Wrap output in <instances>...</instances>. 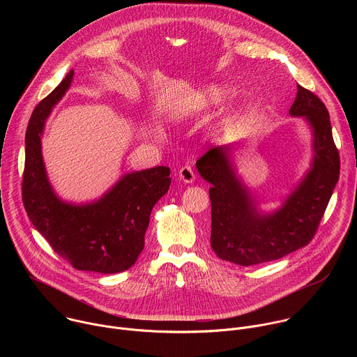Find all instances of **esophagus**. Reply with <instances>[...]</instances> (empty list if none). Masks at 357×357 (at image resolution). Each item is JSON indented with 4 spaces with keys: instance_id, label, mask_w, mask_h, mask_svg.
Returning a JSON list of instances; mask_svg holds the SVG:
<instances>
[{
    "instance_id": "obj_1",
    "label": "esophagus",
    "mask_w": 357,
    "mask_h": 357,
    "mask_svg": "<svg viewBox=\"0 0 357 357\" xmlns=\"http://www.w3.org/2000/svg\"><path fill=\"white\" fill-rule=\"evenodd\" d=\"M179 179L185 183H192L195 181V172L190 165H185L179 169Z\"/></svg>"
}]
</instances>
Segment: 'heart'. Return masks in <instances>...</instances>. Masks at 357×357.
Instances as JSON below:
<instances>
[{
	"mask_svg": "<svg viewBox=\"0 0 357 357\" xmlns=\"http://www.w3.org/2000/svg\"><path fill=\"white\" fill-rule=\"evenodd\" d=\"M223 98V91L220 87H208L205 90H195L185 98H182L179 103H176L174 107L169 109L168 117L171 120L179 121V120H186L197 114L199 112L205 110L206 107L219 103V101ZM157 135L160 137V131H157Z\"/></svg>",
	"mask_w": 357,
	"mask_h": 357,
	"instance_id": "obj_1",
	"label": "heart"
}]
</instances>
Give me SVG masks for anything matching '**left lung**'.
Listing matches in <instances>:
<instances>
[{
  "label": "left lung",
  "mask_w": 357,
  "mask_h": 357,
  "mask_svg": "<svg viewBox=\"0 0 357 357\" xmlns=\"http://www.w3.org/2000/svg\"><path fill=\"white\" fill-rule=\"evenodd\" d=\"M289 114L308 123L314 157L280 209L266 213L257 208L237 175L231 145L215 146L196 162L200 176L212 185L211 245L222 260L244 267L278 260L307 245L317 233L339 179V152L329 113L318 96L298 84Z\"/></svg>",
  "instance_id": "1"
}]
</instances>
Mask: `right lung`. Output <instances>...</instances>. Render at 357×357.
<instances>
[{"instance_id": "1", "label": "right lung", "mask_w": 357, "mask_h": 357, "mask_svg": "<svg viewBox=\"0 0 357 357\" xmlns=\"http://www.w3.org/2000/svg\"><path fill=\"white\" fill-rule=\"evenodd\" d=\"M75 72L35 107L25 137L22 200L29 220L55 252L82 271L114 274L128 270L144 248L155 203L171 185L169 168L155 167L123 175L97 200L70 203L50 185L42 157L45 121L69 90Z\"/></svg>"}]
</instances>
